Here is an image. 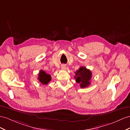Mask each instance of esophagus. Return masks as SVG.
<instances>
[{
  "mask_svg": "<svg viewBox=\"0 0 130 130\" xmlns=\"http://www.w3.org/2000/svg\"><path fill=\"white\" fill-rule=\"evenodd\" d=\"M61 69H62V70H65L66 69V66H65V65H62L61 66Z\"/></svg>",
  "mask_w": 130,
  "mask_h": 130,
  "instance_id": "1",
  "label": "esophagus"
}]
</instances>
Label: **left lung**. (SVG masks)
I'll list each match as a JSON object with an SVG mask.
<instances>
[{
  "label": "left lung",
  "instance_id": "left-lung-1",
  "mask_svg": "<svg viewBox=\"0 0 130 130\" xmlns=\"http://www.w3.org/2000/svg\"><path fill=\"white\" fill-rule=\"evenodd\" d=\"M75 78L76 81L80 85L81 88L87 87L90 85L92 78V72L89 69L84 66H81L75 72Z\"/></svg>",
  "mask_w": 130,
  "mask_h": 130
}]
</instances>
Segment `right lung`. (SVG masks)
Wrapping results in <instances>:
<instances>
[{"label": "right lung", "instance_id": "1", "mask_svg": "<svg viewBox=\"0 0 130 130\" xmlns=\"http://www.w3.org/2000/svg\"><path fill=\"white\" fill-rule=\"evenodd\" d=\"M38 79H39V82H41L42 85H47L51 81L52 77L51 75L46 74L44 71L41 70L38 74Z\"/></svg>", "mask_w": 130, "mask_h": 130}]
</instances>
